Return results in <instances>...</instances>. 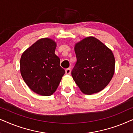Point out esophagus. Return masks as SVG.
I'll return each mask as SVG.
<instances>
[{
	"label": "esophagus",
	"mask_w": 133,
	"mask_h": 133,
	"mask_svg": "<svg viewBox=\"0 0 133 133\" xmlns=\"http://www.w3.org/2000/svg\"><path fill=\"white\" fill-rule=\"evenodd\" d=\"M70 72H71V69L70 68H66V70H65V73H66V74H70Z\"/></svg>",
	"instance_id": "esophagus-1"
}]
</instances>
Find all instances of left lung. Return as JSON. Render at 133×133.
Wrapping results in <instances>:
<instances>
[{
	"label": "left lung",
	"instance_id": "left-lung-1",
	"mask_svg": "<svg viewBox=\"0 0 133 133\" xmlns=\"http://www.w3.org/2000/svg\"><path fill=\"white\" fill-rule=\"evenodd\" d=\"M77 58L71 75L83 93L92 94L107 86L114 72L115 59L111 51L94 37L76 45Z\"/></svg>",
	"mask_w": 133,
	"mask_h": 133
}]
</instances>
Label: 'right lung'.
<instances>
[{"mask_svg": "<svg viewBox=\"0 0 133 133\" xmlns=\"http://www.w3.org/2000/svg\"><path fill=\"white\" fill-rule=\"evenodd\" d=\"M56 43L48 38L39 39L22 54L21 72L31 90L39 95L48 96L55 92L65 70L60 66L55 54Z\"/></svg>", "mask_w": 133, "mask_h": 133, "instance_id": "right-lung-1", "label": "right lung"}]
</instances>
